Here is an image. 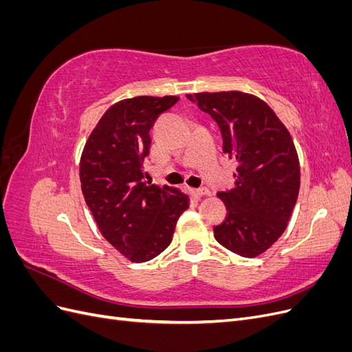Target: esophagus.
<instances>
[{
  "instance_id": "obj_1",
  "label": "esophagus",
  "mask_w": 352,
  "mask_h": 352,
  "mask_svg": "<svg viewBox=\"0 0 352 352\" xmlns=\"http://www.w3.org/2000/svg\"><path fill=\"white\" fill-rule=\"evenodd\" d=\"M190 192H192L195 197H204V195H210V189L208 188H197V189H190Z\"/></svg>"
}]
</instances>
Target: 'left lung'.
<instances>
[{
    "mask_svg": "<svg viewBox=\"0 0 352 352\" xmlns=\"http://www.w3.org/2000/svg\"><path fill=\"white\" fill-rule=\"evenodd\" d=\"M186 97L214 119L223 151L238 163L235 186L217 194L228 216L214 228V238L241 257H257L285 232L300 192V160L291 133L255 95L228 91Z\"/></svg>",
    "mask_w": 352,
    "mask_h": 352,
    "instance_id": "8db88e82",
    "label": "left lung"
}]
</instances>
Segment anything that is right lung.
<instances>
[{
    "mask_svg": "<svg viewBox=\"0 0 352 352\" xmlns=\"http://www.w3.org/2000/svg\"><path fill=\"white\" fill-rule=\"evenodd\" d=\"M179 97H135L116 102L89 135L80 157L85 201L113 247L133 263L150 261L172 242L189 197L144 182L150 131Z\"/></svg>",
    "mask_w": 352,
    "mask_h": 352,
    "instance_id": "add662e5",
    "label": "right lung"
}]
</instances>
